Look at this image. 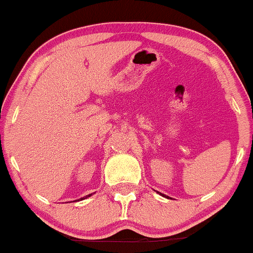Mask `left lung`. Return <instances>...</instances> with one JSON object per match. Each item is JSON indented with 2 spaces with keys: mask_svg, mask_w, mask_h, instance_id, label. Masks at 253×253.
<instances>
[{
  "mask_svg": "<svg viewBox=\"0 0 253 253\" xmlns=\"http://www.w3.org/2000/svg\"><path fill=\"white\" fill-rule=\"evenodd\" d=\"M157 191V190H156ZM157 193L159 194V195H162V196H164V197H167V199H169V196H167V195H164V194H162V193H159V191H157Z\"/></svg>",
  "mask_w": 253,
  "mask_h": 253,
  "instance_id": "left-lung-1",
  "label": "left lung"
}]
</instances>
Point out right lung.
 Here are the masks:
<instances>
[{
    "mask_svg": "<svg viewBox=\"0 0 253 253\" xmlns=\"http://www.w3.org/2000/svg\"><path fill=\"white\" fill-rule=\"evenodd\" d=\"M89 196H91V194H89V195H86V196H84V197H82V199H80V200H84V199H88ZM76 201H78V200H76Z\"/></svg>",
    "mask_w": 253,
    "mask_h": 253,
    "instance_id": "right-lung-1",
    "label": "right lung"
}]
</instances>
